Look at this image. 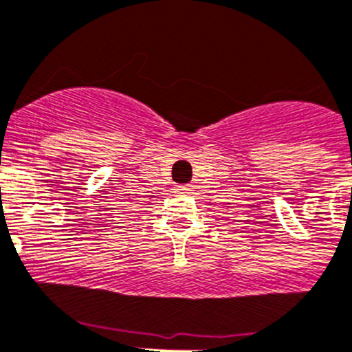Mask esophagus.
Listing matches in <instances>:
<instances>
[{
  "mask_svg": "<svg viewBox=\"0 0 352 352\" xmlns=\"http://www.w3.org/2000/svg\"><path fill=\"white\" fill-rule=\"evenodd\" d=\"M177 192H182V194H190L192 186H177Z\"/></svg>",
  "mask_w": 352,
  "mask_h": 352,
  "instance_id": "obj_1",
  "label": "esophagus"
}]
</instances>
